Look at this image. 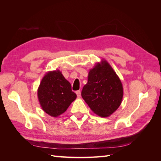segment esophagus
<instances>
[{
	"instance_id": "34e87169",
	"label": "esophagus",
	"mask_w": 161,
	"mask_h": 161,
	"mask_svg": "<svg viewBox=\"0 0 161 161\" xmlns=\"http://www.w3.org/2000/svg\"><path fill=\"white\" fill-rule=\"evenodd\" d=\"M76 93L78 97H80V91H76Z\"/></svg>"
}]
</instances>
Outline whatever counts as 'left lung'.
<instances>
[{
  "mask_svg": "<svg viewBox=\"0 0 161 161\" xmlns=\"http://www.w3.org/2000/svg\"><path fill=\"white\" fill-rule=\"evenodd\" d=\"M123 95V86L119 76L104 59L89 70L88 81L81 92L82 99L91 109L104 118L118 109Z\"/></svg>",
  "mask_w": 161,
  "mask_h": 161,
  "instance_id": "8db88e82",
  "label": "left lung"
}]
</instances>
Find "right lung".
<instances>
[{
  "label": "right lung",
  "instance_id": "1",
  "mask_svg": "<svg viewBox=\"0 0 161 161\" xmlns=\"http://www.w3.org/2000/svg\"><path fill=\"white\" fill-rule=\"evenodd\" d=\"M41 108L52 117H58L66 111L76 98L71 85L59 70L47 72L37 89Z\"/></svg>",
  "mask_w": 161,
  "mask_h": 161
}]
</instances>
